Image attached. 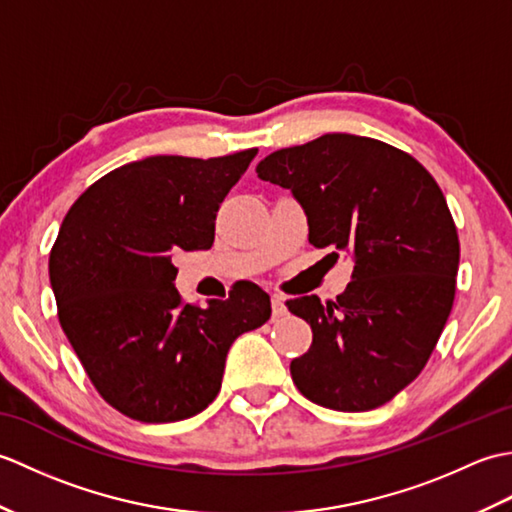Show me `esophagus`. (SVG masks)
<instances>
[{"label":"esophagus","mask_w":512,"mask_h":512,"mask_svg":"<svg viewBox=\"0 0 512 512\" xmlns=\"http://www.w3.org/2000/svg\"><path fill=\"white\" fill-rule=\"evenodd\" d=\"M270 306H273V319L284 317V314L288 312V308H286V299L281 297V295H273V299H270Z\"/></svg>","instance_id":"obj_1"}]
</instances>
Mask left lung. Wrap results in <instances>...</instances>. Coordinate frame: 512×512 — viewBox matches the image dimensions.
Returning a JSON list of instances; mask_svg holds the SVG:
<instances>
[{
    "label": "left lung",
    "instance_id": "left-lung-1",
    "mask_svg": "<svg viewBox=\"0 0 512 512\" xmlns=\"http://www.w3.org/2000/svg\"><path fill=\"white\" fill-rule=\"evenodd\" d=\"M255 171L290 189L312 246L354 262L336 301L286 303L312 328L292 380L328 409L385 405L427 365L453 308L460 242L440 187L405 151L354 134L273 151Z\"/></svg>",
    "mask_w": 512,
    "mask_h": 512
}]
</instances>
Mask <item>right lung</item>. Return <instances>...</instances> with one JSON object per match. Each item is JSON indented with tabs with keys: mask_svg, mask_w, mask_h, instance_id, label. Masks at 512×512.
Returning a JSON list of instances; mask_svg holds the SVG:
<instances>
[{
	"mask_svg": "<svg viewBox=\"0 0 512 512\" xmlns=\"http://www.w3.org/2000/svg\"><path fill=\"white\" fill-rule=\"evenodd\" d=\"M257 149L222 158L149 156L96 180L65 215L50 253L61 328L99 394L140 422L204 411L239 334L270 319L242 281L226 301L182 303L173 250H206L215 215Z\"/></svg>",
	"mask_w": 512,
	"mask_h": 512,
	"instance_id": "obj_1",
	"label": "right lung"
}]
</instances>
